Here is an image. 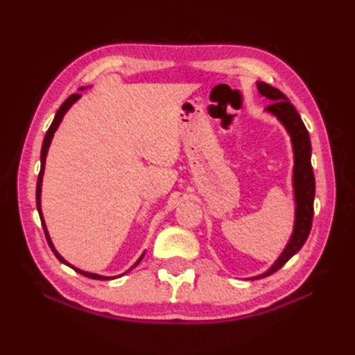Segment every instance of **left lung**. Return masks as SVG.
I'll use <instances>...</instances> for the list:
<instances>
[{
  "instance_id": "obj_1",
  "label": "left lung",
  "mask_w": 355,
  "mask_h": 355,
  "mask_svg": "<svg viewBox=\"0 0 355 355\" xmlns=\"http://www.w3.org/2000/svg\"><path fill=\"white\" fill-rule=\"evenodd\" d=\"M258 92L261 96L267 97L271 103L266 108L267 112L275 116L279 122L284 125L286 132L290 134L293 154H294V166H293V192L294 202H296V210H294V225L293 233L286 243L281 256L273 262L266 273L253 276L252 279H261L273 275L275 271L281 268L284 263L293 258L310 235L313 214H314V193H315V182L314 172L311 168V141L310 134L300 119L299 112L293 107L282 92L277 88L271 87L266 82H256Z\"/></svg>"
}]
</instances>
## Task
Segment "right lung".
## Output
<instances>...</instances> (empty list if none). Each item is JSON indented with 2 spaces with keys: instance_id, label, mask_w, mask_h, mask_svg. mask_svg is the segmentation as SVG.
<instances>
[{
  "instance_id": "obj_1",
  "label": "right lung",
  "mask_w": 355,
  "mask_h": 355,
  "mask_svg": "<svg viewBox=\"0 0 355 355\" xmlns=\"http://www.w3.org/2000/svg\"><path fill=\"white\" fill-rule=\"evenodd\" d=\"M79 89H85V88H79ZM79 99H80V94H71V96L69 97V99H67V101L61 105V108L58 110L56 116H55V119H53V122H51V125H50V128H49V131H47V134H45V137H44V141H42V149H41V171H40V175H37V183H36V207H37V212H40L41 224H42V229H44V232H45V238H47V241H49V245H50V248L53 250V253H55L56 258H58L59 261H61L62 263H65V266L71 267L74 271H78V273L84 275V276H87V277L99 279V281H110V279H116V277H120L122 275H119V276H101V275H96V273H88V271H84V270H80V268H78V267L71 266L70 262H67V261L62 258V256L58 253V250L55 248V245H53V243H51V238H50V235H49L47 225H45L44 216H42V209H41V189H42L44 169H45V157H47V153H49V148H50L51 139H53V135H55V132H56V130H58V126L61 125L62 119H64V116H65V112L69 111V110L73 107V103H74V102H78ZM143 256H145V253H141L140 258H139L137 261H135V263H134V266H132L131 268H134L135 266H139V262L143 259ZM131 268H130V270H131ZM130 270H128V271H130ZM125 273H126V271H125ZM125 273H123V275H125Z\"/></svg>"
}]
</instances>
